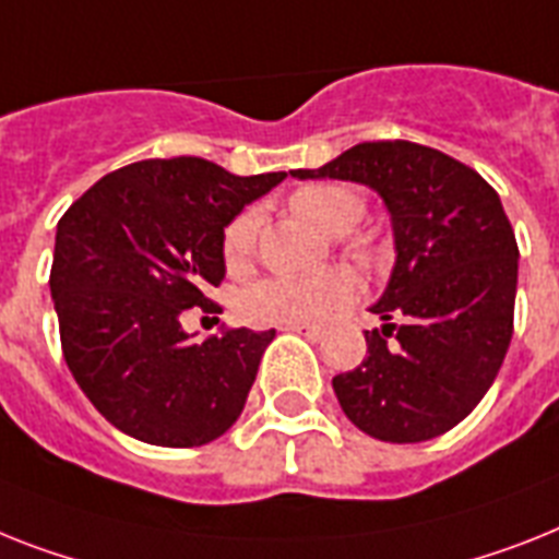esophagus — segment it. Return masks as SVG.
Listing matches in <instances>:
<instances>
[{
    "label": "esophagus",
    "mask_w": 559,
    "mask_h": 559,
    "mask_svg": "<svg viewBox=\"0 0 559 559\" xmlns=\"http://www.w3.org/2000/svg\"><path fill=\"white\" fill-rule=\"evenodd\" d=\"M288 331H297V334H306L311 340H320L329 331V322H294V325H288Z\"/></svg>",
    "instance_id": "1"
}]
</instances>
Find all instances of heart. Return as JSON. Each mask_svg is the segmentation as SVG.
Returning a JSON list of instances; mask_svg holds the SVG:
<instances>
[{
    "label": "heart",
    "mask_w": 559,
    "mask_h": 559,
    "mask_svg": "<svg viewBox=\"0 0 559 559\" xmlns=\"http://www.w3.org/2000/svg\"><path fill=\"white\" fill-rule=\"evenodd\" d=\"M294 211L329 234H345L357 225L362 202L340 186H308L294 193ZM260 214L242 211L223 234V257L228 271H246L257 246ZM359 294V276L352 269H334L317 276L271 274L248 285L237 299V313L251 325H294L320 320L343 308Z\"/></svg>",
    "instance_id": "heart-1"
}]
</instances>
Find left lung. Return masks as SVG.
<instances>
[{
	"mask_svg": "<svg viewBox=\"0 0 559 559\" xmlns=\"http://www.w3.org/2000/svg\"><path fill=\"white\" fill-rule=\"evenodd\" d=\"M297 179H352L380 193L396 265L366 331L368 357L336 373L334 394L359 431L426 442L463 423L491 389L514 334L518 239L497 191L437 147L359 142Z\"/></svg>",
	"mask_w": 559,
	"mask_h": 559,
	"instance_id": "8db88e82",
	"label": "left lung"
}]
</instances>
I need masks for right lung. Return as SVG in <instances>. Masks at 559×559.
Wrapping results in <instances>:
<instances>
[{"label": "right lung", "mask_w": 559, "mask_h": 559, "mask_svg": "<svg viewBox=\"0 0 559 559\" xmlns=\"http://www.w3.org/2000/svg\"><path fill=\"white\" fill-rule=\"evenodd\" d=\"M285 174L237 177L200 156L110 170L57 225L50 297L64 362L94 408L133 440L193 449L246 408L276 331L219 329L193 343L191 308L223 313L225 225Z\"/></svg>", "instance_id": "1"}]
</instances>
